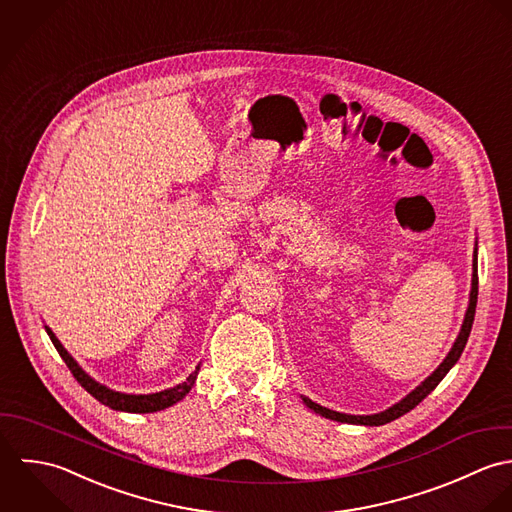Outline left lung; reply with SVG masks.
<instances>
[{
	"label": "left lung",
	"instance_id": "1",
	"mask_svg": "<svg viewBox=\"0 0 512 512\" xmlns=\"http://www.w3.org/2000/svg\"><path fill=\"white\" fill-rule=\"evenodd\" d=\"M477 295H479V275H477V243H475V249H473V277H471V293H469V307L465 312V318H463V324H461V330L451 346V350L447 352V356L443 358V362L415 388L411 390L406 398H402L398 404H394L392 408L384 409L380 413H372V415H350V413H340V411H334V409L322 408L320 404H314L312 400H308L307 396H301L305 406L312 409L314 413L326 417V419H332V421H340V423H354V425H384V423H390L398 417H402L404 413H408L409 409L415 408L423 398H427L435 386L447 376V372L457 364V360L461 358L463 354V348L467 344V338L471 334V326H473V320H475V308H477Z\"/></svg>",
	"mask_w": 512,
	"mask_h": 512
}]
</instances>
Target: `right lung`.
Listing matches in <instances>:
<instances>
[{
	"instance_id": "obj_1",
	"label": "right lung",
	"mask_w": 512,
	"mask_h": 512,
	"mask_svg": "<svg viewBox=\"0 0 512 512\" xmlns=\"http://www.w3.org/2000/svg\"><path fill=\"white\" fill-rule=\"evenodd\" d=\"M45 330L53 342V346L57 348L59 356L65 360V364L69 366V370L73 372L75 380L95 398L99 400L104 406H108L110 409H116V411H128V413H154V411H160V409L170 408L174 404H178L180 400H184L190 390L194 388L196 384V378H198V372H200V364L196 366V370L188 376L186 382L174 386V388H168V390H162V392H156V394H124V392H116V390H110L106 388L101 382H97L95 378H91L81 366L79 362L65 350V346L61 344V340L55 336V332L45 324Z\"/></svg>"
}]
</instances>
